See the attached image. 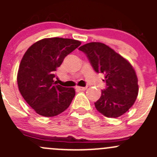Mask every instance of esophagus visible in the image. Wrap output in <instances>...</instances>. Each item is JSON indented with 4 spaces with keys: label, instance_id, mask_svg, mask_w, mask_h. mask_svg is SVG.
Instances as JSON below:
<instances>
[{
    "label": "esophagus",
    "instance_id": "esophagus-1",
    "mask_svg": "<svg viewBox=\"0 0 157 157\" xmlns=\"http://www.w3.org/2000/svg\"><path fill=\"white\" fill-rule=\"evenodd\" d=\"M77 89L80 91H83V90H86L87 89V86H77Z\"/></svg>",
    "mask_w": 157,
    "mask_h": 157
}]
</instances>
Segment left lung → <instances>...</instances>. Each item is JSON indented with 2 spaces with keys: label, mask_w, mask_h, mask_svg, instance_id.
Segmentation results:
<instances>
[{
  "label": "left lung",
  "mask_w": 157,
  "mask_h": 157,
  "mask_svg": "<svg viewBox=\"0 0 157 157\" xmlns=\"http://www.w3.org/2000/svg\"><path fill=\"white\" fill-rule=\"evenodd\" d=\"M86 54L96 73L105 74L106 87L95 102L98 112L118 118L134 105L138 94L137 77L131 64L108 45L90 42L79 48Z\"/></svg>",
  "instance_id": "obj_1"
}]
</instances>
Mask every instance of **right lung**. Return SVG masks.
Returning a JSON list of instances; mask_svg holds the SVG:
<instances>
[{
    "label": "right lung",
    "mask_w": 157,
    "mask_h": 157,
    "mask_svg": "<svg viewBox=\"0 0 157 157\" xmlns=\"http://www.w3.org/2000/svg\"><path fill=\"white\" fill-rule=\"evenodd\" d=\"M80 44L71 39H43L31 45L23 55L17 74L19 90L39 115L56 116L71 105L74 89L57 84L54 78L64 58Z\"/></svg>",
    "instance_id": "add662e5"
}]
</instances>
